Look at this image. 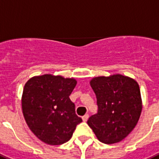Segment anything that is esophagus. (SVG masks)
<instances>
[{
	"label": "esophagus",
	"mask_w": 159,
	"mask_h": 159,
	"mask_svg": "<svg viewBox=\"0 0 159 159\" xmlns=\"http://www.w3.org/2000/svg\"><path fill=\"white\" fill-rule=\"evenodd\" d=\"M88 119H89V114H85V115H84V116L82 117V119H83L84 122L87 121Z\"/></svg>",
	"instance_id": "esophagus-1"
}]
</instances>
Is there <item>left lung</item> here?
I'll return each instance as SVG.
<instances>
[{
  "label": "left lung",
  "mask_w": 159,
  "mask_h": 159,
  "mask_svg": "<svg viewBox=\"0 0 159 159\" xmlns=\"http://www.w3.org/2000/svg\"><path fill=\"white\" fill-rule=\"evenodd\" d=\"M89 84L96 94L99 109L87 124L100 142H120L134 129L142 112L139 84L120 74L93 77Z\"/></svg>",
  "instance_id": "left-lung-1"
}]
</instances>
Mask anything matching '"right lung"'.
Masks as SVG:
<instances>
[{
  "instance_id": "add662e5",
  "label": "right lung",
  "mask_w": 159,
  "mask_h": 159,
  "mask_svg": "<svg viewBox=\"0 0 159 159\" xmlns=\"http://www.w3.org/2000/svg\"><path fill=\"white\" fill-rule=\"evenodd\" d=\"M76 84L75 78L46 74L34 76L25 84L22 113L30 129L42 142L65 143L82 122L70 99Z\"/></svg>"
}]
</instances>
